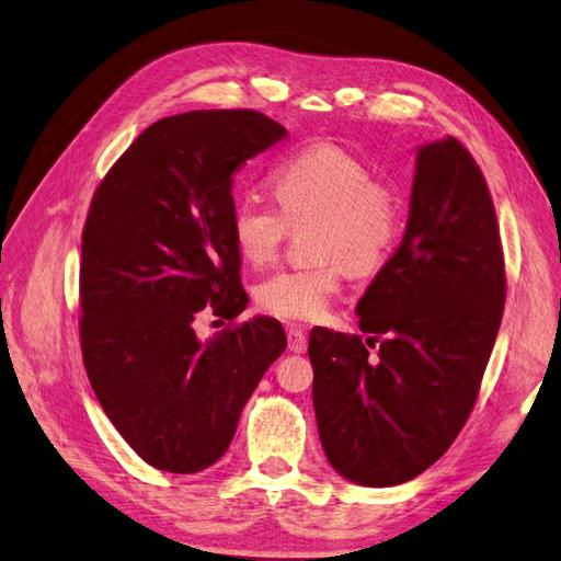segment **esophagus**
Returning a JSON list of instances; mask_svg holds the SVG:
<instances>
[{
  "label": "esophagus",
  "mask_w": 561,
  "mask_h": 561,
  "mask_svg": "<svg viewBox=\"0 0 561 561\" xmlns=\"http://www.w3.org/2000/svg\"><path fill=\"white\" fill-rule=\"evenodd\" d=\"M307 345H309V340H307L305 328L290 325L288 328V347H290V352L302 354V352H307Z\"/></svg>",
  "instance_id": "obj_1"
}]
</instances>
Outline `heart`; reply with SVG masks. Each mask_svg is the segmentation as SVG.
I'll list each match as a JSON object with an SVG mask.
<instances>
[{
	"label": "heart",
	"instance_id": "heart-1",
	"mask_svg": "<svg viewBox=\"0 0 561 561\" xmlns=\"http://www.w3.org/2000/svg\"><path fill=\"white\" fill-rule=\"evenodd\" d=\"M278 204L242 195L230 211V236L244 262L262 266L278 254L293 228L311 226L321 262L285 266L256 283L254 302L280 321H317L343 290L347 271L383 268L404 226L400 190L335 142H313L273 169Z\"/></svg>",
	"mask_w": 561,
	"mask_h": 561
}]
</instances>
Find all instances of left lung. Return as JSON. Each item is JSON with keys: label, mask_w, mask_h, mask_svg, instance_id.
<instances>
[{"label": "left lung", "mask_w": 561, "mask_h": 561, "mask_svg": "<svg viewBox=\"0 0 561 561\" xmlns=\"http://www.w3.org/2000/svg\"><path fill=\"white\" fill-rule=\"evenodd\" d=\"M504 297L481 169L455 138L421 147L404 238L357 305L371 337L309 333L319 438L340 476L398 485L447 453L478 400Z\"/></svg>", "instance_id": "8db88e82"}]
</instances>
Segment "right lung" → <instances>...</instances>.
Here are the masks:
<instances>
[{
	"instance_id": "add662e5",
	"label": "right lung",
	"mask_w": 561,
	"mask_h": 561,
	"mask_svg": "<svg viewBox=\"0 0 561 561\" xmlns=\"http://www.w3.org/2000/svg\"><path fill=\"white\" fill-rule=\"evenodd\" d=\"M288 130L254 108L161 118L106 171L80 256V352L104 414L171 473L221 459L240 412L288 340L248 307L230 236L233 173ZM202 316L231 323L209 341ZM224 323V321H221Z\"/></svg>"
}]
</instances>
